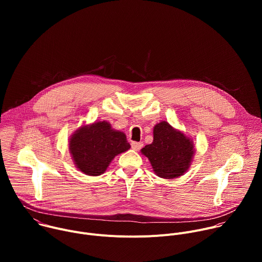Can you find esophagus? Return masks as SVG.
<instances>
[{"label":"esophagus","mask_w":262,"mask_h":262,"mask_svg":"<svg viewBox=\"0 0 262 262\" xmlns=\"http://www.w3.org/2000/svg\"><path fill=\"white\" fill-rule=\"evenodd\" d=\"M143 147L142 142H132V148L134 150H140V149Z\"/></svg>","instance_id":"1"}]
</instances>
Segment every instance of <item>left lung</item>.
<instances>
[{
    "instance_id": "1",
    "label": "left lung",
    "mask_w": 262,
    "mask_h": 262,
    "mask_svg": "<svg viewBox=\"0 0 262 262\" xmlns=\"http://www.w3.org/2000/svg\"><path fill=\"white\" fill-rule=\"evenodd\" d=\"M141 152L159 177L173 179L183 175L191 166L195 145L181 130L161 121L154 127V142L142 148Z\"/></svg>"
}]
</instances>
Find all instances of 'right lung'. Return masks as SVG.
Instances as JSON below:
<instances>
[{"mask_svg":"<svg viewBox=\"0 0 262 262\" xmlns=\"http://www.w3.org/2000/svg\"><path fill=\"white\" fill-rule=\"evenodd\" d=\"M129 148L125 134L112 128L107 121L83 125L69 138V152L74 165L90 176L104 173L113 159Z\"/></svg>","mask_w":262,"mask_h":262,"instance_id":"right-lung-1","label":"right lung"}]
</instances>
